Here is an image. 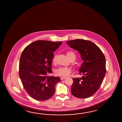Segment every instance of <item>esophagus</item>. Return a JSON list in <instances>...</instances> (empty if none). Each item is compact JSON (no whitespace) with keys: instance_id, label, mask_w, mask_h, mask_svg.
I'll return each instance as SVG.
<instances>
[{"instance_id":"obj_1","label":"esophagus","mask_w":122,"mask_h":122,"mask_svg":"<svg viewBox=\"0 0 122 122\" xmlns=\"http://www.w3.org/2000/svg\"><path fill=\"white\" fill-rule=\"evenodd\" d=\"M66 78V77H60V78H61V79L62 80H63V79H65Z\"/></svg>"}]
</instances>
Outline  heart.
I'll return each instance as SVG.
<instances>
[{"label":"heart","mask_w":122,"mask_h":122,"mask_svg":"<svg viewBox=\"0 0 122 122\" xmlns=\"http://www.w3.org/2000/svg\"><path fill=\"white\" fill-rule=\"evenodd\" d=\"M66 55L69 59L72 57H75V53L72 51H69L66 53ZM57 60V56L55 55L53 59V62L55 63ZM71 72V69L68 67H60L55 71V75L62 77H66L70 75Z\"/></svg>","instance_id":"heart-1"}]
</instances>
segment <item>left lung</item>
I'll list each match as a JSON object with an SVG mask.
<instances>
[{
  "label": "left lung",
  "instance_id": "left-lung-1",
  "mask_svg": "<svg viewBox=\"0 0 122 122\" xmlns=\"http://www.w3.org/2000/svg\"><path fill=\"white\" fill-rule=\"evenodd\" d=\"M67 44L80 53L83 61L79 70L81 78H72L73 96L86 99L93 95L101 85L106 72V58L92 42L83 39L67 41Z\"/></svg>",
  "mask_w": 122,
  "mask_h": 122
}]
</instances>
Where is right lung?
Listing matches in <instances>:
<instances>
[{
	"mask_svg": "<svg viewBox=\"0 0 122 122\" xmlns=\"http://www.w3.org/2000/svg\"><path fill=\"white\" fill-rule=\"evenodd\" d=\"M62 42L36 41L23 50L19 63V76L23 87L29 96L44 101L55 94L59 77L47 76L52 73L54 52Z\"/></svg>",
	"mask_w": 122,
	"mask_h": 122,
	"instance_id": "1",
	"label": "right lung"
}]
</instances>
